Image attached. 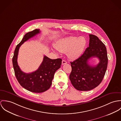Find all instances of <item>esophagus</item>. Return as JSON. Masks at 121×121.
<instances>
[{"instance_id":"obj_1","label":"esophagus","mask_w":121,"mask_h":121,"mask_svg":"<svg viewBox=\"0 0 121 121\" xmlns=\"http://www.w3.org/2000/svg\"><path fill=\"white\" fill-rule=\"evenodd\" d=\"M62 65H65V64H67V62H66L65 60H62Z\"/></svg>"}]
</instances>
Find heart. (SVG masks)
<instances>
[{
    "instance_id": "obj_1",
    "label": "heart",
    "mask_w": 121,
    "mask_h": 121,
    "mask_svg": "<svg viewBox=\"0 0 121 121\" xmlns=\"http://www.w3.org/2000/svg\"><path fill=\"white\" fill-rule=\"evenodd\" d=\"M86 44V39L82 37L78 39L75 37H70L56 41L54 43V47L59 52H67L68 57L70 59L74 60L78 58L82 54Z\"/></svg>"
}]
</instances>
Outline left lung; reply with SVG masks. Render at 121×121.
<instances>
[{
    "mask_svg": "<svg viewBox=\"0 0 121 121\" xmlns=\"http://www.w3.org/2000/svg\"><path fill=\"white\" fill-rule=\"evenodd\" d=\"M89 37V46L78 58L70 62L72 70L69 79L74 87L80 91H90L98 86L107 68V53L104 44L96 36L90 34ZM92 57H97L99 60L95 66L88 63Z\"/></svg>",
    "mask_w": 121,
    "mask_h": 121,
    "instance_id": "8db88e82",
    "label": "left lung"
}]
</instances>
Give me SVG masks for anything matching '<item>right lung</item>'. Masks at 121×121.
Wrapping results in <instances>:
<instances>
[{"instance_id":"1","label":"right lung","mask_w":121,"mask_h":121,"mask_svg":"<svg viewBox=\"0 0 121 121\" xmlns=\"http://www.w3.org/2000/svg\"><path fill=\"white\" fill-rule=\"evenodd\" d=\"M39 29H36L26 34L23 39L17 45L13 58L15 75L20 84L28 91L34 93H41L51 87L54 75L62 64V59H52L44 56L43 61L38 69L31 73L23 72L17 62L19 47L26 41L40 33Z\"/></svg>"}]
</instances>
